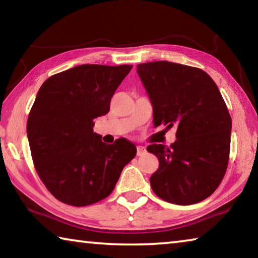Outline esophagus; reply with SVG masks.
I'll return each mask as SVG.
<instances>
[{"label": "esophagus", "mask_w": 258, "mask_h": 258, "mask_svg": "<svg viewBox=\"0 0 258 258\" xmlns=\"http://www.w3.org/2000/svg\"><path fill=\"white\" fill-rule=\"evenodd\" d=\"M146 154V148L142 147V146H138L137 147V155L138 156H142Z\"/></svg>", "instance_id": "obj_1"}]
</instances>
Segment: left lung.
I'll use <instances>...</instances> for the list:
<instances>
[{"label":"left lung","mask_w":258,"mask_h":258,"mask_svg":"<svg viewBox=\"0 0 258 258\" xmlns=\"http://www.w3.org/2000/svg\"><path fill=\"white\" fill-rule=\"evenodd\" d=\"M154 107L155 127L176 126L171 147L148 146L159 160L150 177L165 202L192 205L215 191L228 168L232 120L215 82L196 67L168 61L138 64Z\"/></svg>","instance_id":"obj_1"}]
</instances>
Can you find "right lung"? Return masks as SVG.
<instances>
[{
    "label": "right lung",
    "instance_id": "add662e5",
    "mask_svg": "<svg viewBox=\"0 0 258 258\" xmlns=\"http://www.w3.org/2000/svg\"><path fill=\"white\" fill-rule=\"evenodd\" d=\"M132 64H81L43 83L30 109L27 137L38 176L59 202L82 207L115 189L137 147L124 138L112 145L93 132L108 113L117 87Z\"/></svg>",
    "mask_w": 258,
    "mask_h": 258
}]
</instances>
